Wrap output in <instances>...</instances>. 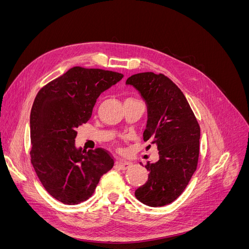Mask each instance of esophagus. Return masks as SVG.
Listing matches in <instances>:
<instances>
[{
  "instance_id": "34e87169",
  "label": "esophagus",
  "mask_w": 249,
  "mask_h": 249,
  "mask_svg": "<svg viewBox=\"0 0 249 249\" xmlns=\"http://www.w3.org/2000/svg\"><path fill=\"white\" fill-rule=\"evenodd\" d=\"M132 165H133V163L130 161H124V160H117L116 161V167H118L119 169H123V170H125L129 167H131Z\"/></svg>"
}]
</instances>
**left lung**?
<instances>
[{
    "instance_id": "obj_1",
    "label": "left lung",
    "mask_w": 249,
    "mask_h": 249,
    "mask_svg": "<svg viewBox=\"0 0 249 249\" xmlns=\"http://www.w3.org/2000/svg\"><path fill=\"white\" fill-rule=\"evenodd\" d=\"M137 90L147 108L143 140L159 150V160L147 162V182L135 196L149 207H163L184 192L196 170L200 127L185 95L164 74L142 72L125 82Z\"/></svg>"
}]
</instances>
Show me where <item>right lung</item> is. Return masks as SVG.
<instances>
[{
  "instance_id": "1",
  "label": "right lung",
  "mask_w": 249,
  "mask_h": 249,
  "mask_svg": "<svg viewBox=\"0 0 249 249\" xmlns=\"http://www.w3.org/2000/svg\"><path fill=\"white\" fill-rule=\"evenodd\" d=\"M123 78V73L76 66L35 97L30 115L31 162L44 189L65 205L87 200L114 165L106 150L85 152L74 140L78 127L91 117L97 97Z\"/></svg>"
}]
</instances>
